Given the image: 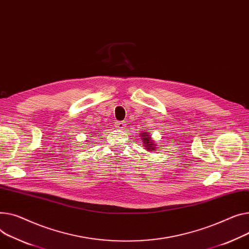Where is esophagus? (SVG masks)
Returning a JSON list of instances; mask_svg holds the SVG:
<instances>
[{
  "label": "esophagus",
  "mask_w": 249,
  "mask_h": 249,
  "mask_svg": "<svg viewBox=\"0 0 249 249\" xmlns=\"http://www.w3.org/2000/svg\"><path fill=\"white\" fill-rule=\"evenodd\" d=\"M115 127L117 128L118 130H124L125 129V127H126V124L124 123V122H116L115 123Z\"/></svg>",
  "instance_id": "1"
}]
</instances>
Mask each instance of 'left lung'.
Listing matches in <instances>:
<instances>
[{"label":"left lung","instance_id":"1","mask_svg":"<svg viewBox=\"0 0 249 249\" xmlns=\"http://www.w3.org/2000/svg\"><path fill=\"white\" fill-rule=\"evenodd\" d=\"M138 136L140 137V140L142 141V144L144 145L146 150L151 151V152L159 150L160 145H157V143L152 139L151 133H149V132H146V131H142Z\"/></svg>","mask_w":249,"mask_h":249}]
</instances>
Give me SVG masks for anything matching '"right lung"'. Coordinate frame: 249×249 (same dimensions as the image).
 Here are the masks:
<instances>
[{
    "label": "right lung",
    "mask_w": 249,
    "mask_h": 249,
    "mask_svg": "<svg viewBox=\"0 0 249 249\" xmlns=\"http://www.w3.org/2000/svg\"><path fill=\"white\" fill-rule=\"evenodd\" d=\"M95 132H96V131H95ZM95 132H93V133H95Z\"/></svg>",
    "instance_id": "1"
}]
</instances>
